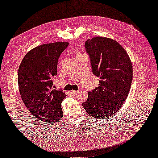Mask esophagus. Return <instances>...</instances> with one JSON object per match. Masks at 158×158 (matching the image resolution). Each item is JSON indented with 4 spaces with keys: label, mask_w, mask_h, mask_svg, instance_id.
Masks as SVG:
<instances>
[{
    "label": "esophagus",
    "mask_w": 158,
    "mask_h": 158,
    "mask_svg": "<svg viewBox=\"0 0 158 158\" xmlns=\"http://www.w3.org/2000/svg\"><path fill=\"white\" fill-rule=\"evenodd\" d=\"M79 92V91H72L71 93L73 95H76V94H78Z\"/></svg>",
    "instance_id": "obj_1"
}]
</instances>
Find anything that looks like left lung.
Wrapping results in <instances>:
<instances>
[{"label": "left lung", "mask_w": 158, "mask_h": 158, "mask_svg": "<svg viewBox=\"0 0 158 158\" xmlns=\"http://www.w3.org/2000/svg\"><path fill=\"white\" fill-rule=\"evenodd\" d=\"M93 74L99 77V86L88 92L82 103L95 118H107L115 114L125 103L132 80V66L127 51L115 40L94 37L85 43Z\"/></svg>", "instance_id": "8db88e82"}]
</instances>
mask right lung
Here are the masks:
<instances>
[{
	"label": "right lung",
	"instance_id": "obj_1",
	"mask_svg": "<svg viewBox=\"0 0 158 158\" xmlns=\"http://www.w3.org/2000/svg\"><path fill=\"white\" fill-rule=\"evenodd\" d=\"M68 42L37 46L23 57L18 69L19 92L26 107L38 120L54 123L63 117L61 103L65 94L55 89L58 59Z\"/></svg>",
	"mask_w": 158,
	"mask_h": 158
}]
</instances>
